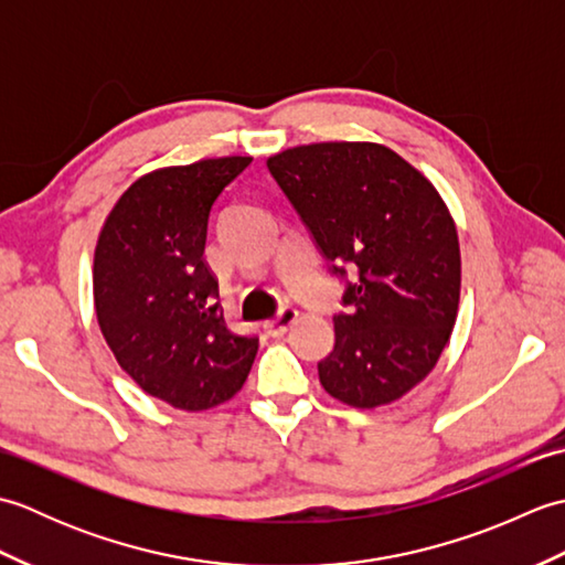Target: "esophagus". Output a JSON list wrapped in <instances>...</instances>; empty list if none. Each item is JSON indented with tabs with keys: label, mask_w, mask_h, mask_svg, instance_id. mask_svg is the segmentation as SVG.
I'll return each mask as SVG.
<instances>
[{
	"label": "esophagus",
	"mask_w": 565,
	"mask_h": 565,
	"mask_svg": "<svg viewBox=\"0 0 565 565\" xmlns=\"http://www.w3.org/2000/svg\"><path fill=\"white\" fill-rule=\"evenodd\" d=\"M296 320H298V310L294 306H281L279 313L264 322V330H267V334H271V338H281V334L289 330Z\"/></svg>",
	"instance_id": "34e87169"
}]
</instances>
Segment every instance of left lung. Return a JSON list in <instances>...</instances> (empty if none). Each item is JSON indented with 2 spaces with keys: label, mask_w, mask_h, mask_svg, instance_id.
I'll use <instances>...</instances> for the list:
<instances>
[{
  "label": "left lung",
  "mask_w": 565,
  "mask_h": 565,
  "mask_svg": "<svg viewBox=\"0 0 565 565\" xmlns=\"http://www.w3.org/2000/svg\"><path fill=\"white\" fill-rule=\"evenodd\" d=\"M267 167L344 281L322 388L354 407L401 398L435 369L459 308V237L437 189L376 142H316Z\"/></svg>",
  "instance_id": "obj_1"
}]
</instances>
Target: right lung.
I'll return each instance as SVG.
<instances>
[{"mask_svg": "<svg viewBox=\"0 0 565 565\" xmlns=\"http://www.w3.org/2000/svg\"><path fill=\"white\" fill-rule=\"evenodd\" d=\"M252 158L164 167L130 184L94 252V308L116 362L182 411H209L243 388L257 334L227 330L203 262L209 218Z\"/></svg>", "mask_w": 565, "mask_h": 565, "instance_id": "obj_1", "label": "right lung"}]
</instances>
